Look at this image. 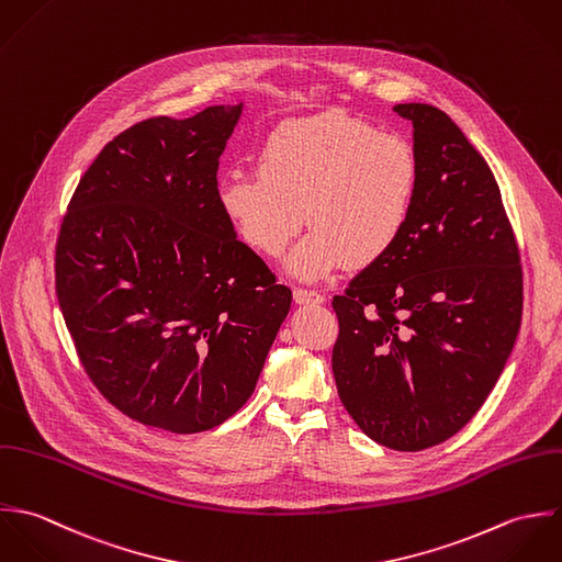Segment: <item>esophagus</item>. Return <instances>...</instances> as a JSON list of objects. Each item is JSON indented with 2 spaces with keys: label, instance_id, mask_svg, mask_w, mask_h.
<instances>
[{
  "label": "esophagus",
  "instance_id": "esophagus-1",
  "mask_svg": "<svg viewBox=\"0 0 562 562\" xmlns=\"http://www.w3.org/2000/svg\"><path fill=\"white\" fill-rule=\"evenodd\" d=\"M293 300L297 304H324V295L313 291V289H302V286H295L293 289Z\"/></svg>",
  "mask_w": 562,
  "mask_h": 562
}]
</instances>
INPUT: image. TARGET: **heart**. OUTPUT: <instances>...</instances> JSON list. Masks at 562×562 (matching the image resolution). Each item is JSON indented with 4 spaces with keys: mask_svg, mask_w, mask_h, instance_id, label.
I'll list each match as a JSON object with an SVG mask.
<instances>
[{
    "mask_svg": "<svg viewBox=\"0 0 562 562\" xmlns=\"http://www.w3.org/2000/svg\"><path fill=\"white\" fill-rule=\"evenodd\" d=\"M422 187L415 147L342 113L289 119L258 151V171H229L217 200L240 240L280 256L313 225L286 267L319 280L340 265L380 262L404 236ZM307 213L304 214L303 211Z\"/></svg>",
    "mask_w": 562,
    "mask_h": 562,
    "instance_id": "b5f03b06",
    "label": "heart"
}]
</instances>
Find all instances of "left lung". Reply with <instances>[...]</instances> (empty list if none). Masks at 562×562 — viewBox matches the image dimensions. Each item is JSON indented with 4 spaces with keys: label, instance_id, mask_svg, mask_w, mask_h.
Instances as JSON below:
<instances>
[{
    "label": "left lung",
    "instance_id": "obj_1",
    "mask_svg": "<svg viewBox=\"0 0 562 562\" xmlns=\"http://www.w3.org/2000/svg\"><path fill=\"white\" fill-rule=\"evenodd\" d=\"M413 121L422 187L400 243L333 300L338 397L358 428L400 451L432 448L480 411L521 326L524 276L493 171L448 114Z\"/></svg>",
    "mask_w": 562,
    "mask_h": 562
}]
</instances>
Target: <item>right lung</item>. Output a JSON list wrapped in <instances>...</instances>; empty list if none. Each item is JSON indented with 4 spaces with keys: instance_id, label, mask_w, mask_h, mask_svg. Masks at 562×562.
<instances>
[{
    "instance_id": "obj_1",
    "label": "right lung",
    "mask_w": 562,
    "mask_h": 562,
    "mask_svg": "<svg viewBox=\"0 0 562 562\" xmlns=\"http://www.w3.org/2000/svg\"><path fill=\"white\" fill-rule=\"evenodd\" d=\"M240 113L123 130L82 176L56 243V295L85 371L123 415L176 435L217 428L251 397L291 308L217 200Z\"/></svg>"
}]
</instances>
